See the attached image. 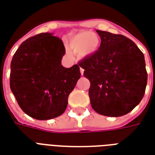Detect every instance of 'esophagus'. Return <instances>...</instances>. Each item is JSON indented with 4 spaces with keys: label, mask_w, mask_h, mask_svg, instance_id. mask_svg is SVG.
<instances>
[{
    "label": "esophagus",
    "mask_w": 155,
    "mask_h": 155,
    "mask_svg": "<svg viewBox=\"0 0 155 155\" xmlns=\"http://www.w3.org/2000/svg\"><path fill=\"white\" fill-rule=\"evenodd\" d=\"M80 71H81V74L83 75V74H84V69L81 67V68H80Z\"/></svg>",
    "instance_id": "obj_1"
}]
</instances>
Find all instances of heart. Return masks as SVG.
<instances>
[{
  "instance_id": "1",
  "label": "heart",
  "mask_w": 155,
  "mask_h": 155,
  "mask_svg": "<svg viewBox=\"0 0 155 155\" xmlns=\"http://www.w3.org/2000/svg\"><path fill=\"white\" fill-rule=\"evenodd\" d=\"M93 35L94 38H91ZM100 39L89 31H82L72 35L68 41V48L81 58H85L95 54L100 47Z\"/></svg>"
}]
</instances>
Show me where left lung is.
I'll use <instances>...</instances> for the list:
<instances>
[{"label":"left lung","mask_w":155,"mask_h":155,"mask_svg":"<svg viewBox=\"0 0 155 155\" xmlns=\"http://www.w3.org/2000/svg\"><path fill=\"white\" fill-rule=\"evenodd\" d=\"M101 46L95 54L80 61L91 82L89 96L98 114L119 117L140 104L147 85L142 51L124 35L96 30Z\"/></svg>","instance_id":"1"}]
</instances>
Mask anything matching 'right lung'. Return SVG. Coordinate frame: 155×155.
<instances>
[{"label": "right lung", "instance_id": "add662e5", "mask_svg": "<svg viewBox=\"0 0 155 155\" xmlns=\"http://www.w3.org/2000/svg\"><path fill=\"white\" fill-rule=\"evenodd\" d=\"M64 44L52 33H41L22 43L11 63L10 86L21 110L35 120L60 116L81 71L78 64L64 68Z\"/></svg>", "mask_w": 155, "mask_h": 155}]
</instances>
